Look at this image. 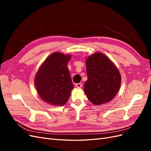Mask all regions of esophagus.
<instances>
[{
	"label": "esophagus",
	"mask_w": 151,
	"mask_h": 151,
	"mask_svg": "<svg viewBox=\"0 0 151 151\" xmlns=\"http://www.w3.org/2000/svg\"><path fill=\"white\" fill-rule=\"evenodd\" d=\"M76 88H80L82 87V84L81 83H77V84H76Z\"/></svg>",
	"instance_id": "34e87169"
}]
</instances>
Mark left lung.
<instances>
[{"mask_svg": "<svg viewBox=\"0 0 151 151\" xmlns=\"http://www.w3.org/2000/svg\"><path fill=\"white\" fill-rule=\"evenodd\" d=\"M88 80L84 85L87 98L95 105L112 100L119 90L121 76L117 68L104 54L96 53L86 60Z\"/></svg>", "mask_w": 151, "mask_h": 151, "instance_id": "left-lung-1", "label": "left lung"}]
</instances>
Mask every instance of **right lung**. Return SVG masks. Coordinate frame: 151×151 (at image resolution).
Wrapping results in <instances>:
<instances>
[{"label": "right lung", "mask_w": 151, "mask_h": 151, "mask_svg": "<svg viewBox=\"0 0 151 151\" xmlns=\"http://www.w3.org/2000/svg\"><path fill=\"white\" fill-rule=\"evenodd\" d=\"M70 55L54 53L43 63L35 77L37 92L44 101L55 106L65 104L74 88L67 63Z\"/></svg>", "instance_id": "add662e5"}]
</instances>
